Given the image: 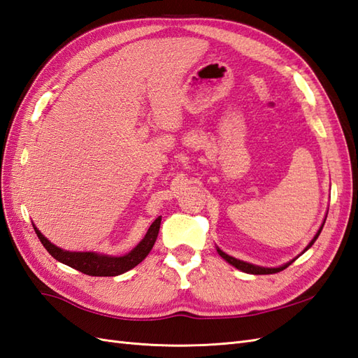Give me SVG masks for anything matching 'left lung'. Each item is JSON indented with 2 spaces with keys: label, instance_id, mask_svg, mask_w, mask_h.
Segmentation results:
<instances>
[{
  "label": "left lung",
  "instance_id": "left-lung-1",
  "mask_svg": "<svg viewBox=\"0 0 358 358\" xmlns=\"http://www.w3.org/2000/svg\"><path fill=\"white\" fill-rule=\"evenodd\" d=\"M324 223H325V222H324ZM324 223H322L320 229H319L317 234L315 235V238H313V240L310 241V245H308L307 248H305V250H308V249L313 246V243H315V241L317 240L322 228H324ZM305 250H303V252H305ZM217 252H219V255H220L223 259L228 261L229 264H232L234 267H237L238 270H241V272H246V273H250V275H270V273H278V272H281V270L289 267V266L293 263V261H294V259H293V261H290V263H287V264H284V266H281V267H261V266L250 264V263H246V261H241V259L234 258V257H231V255H228V254H224V252L220 250L219 248H217Z\"/></svg>",
  "mask_w": 358,
  "mask_h": 358
}]
</instances>
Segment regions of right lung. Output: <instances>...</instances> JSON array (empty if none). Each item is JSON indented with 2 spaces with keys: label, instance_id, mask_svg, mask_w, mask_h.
I'll list each match as a JSON object with an SVG mask.
<instances>
[{
  "label": "right lung",
  "instance_id": "add662e5",
  "mask_svg": "<svg viewBox=\"0 0 358 358\" xmlns=\"http://www.w3.org/2000/svg\"><path fill=\"white\" fill-rule=\"evenodd\" d=\"M161 226V217H158L152 224L149 231L144 235V238L138 243V245L123 257H110V255H101L97 252H69L64 250L53 243H50L43 235L39 232L36 226L33 224L34 232L38 234L41 243L48 250V254L56 258L60 263H64L69 267H73L78 272L90 276H117L127 272V270L134 268L141 261L149 255L152 250L156 238H158Z\"/></svg>",
  "mask_w": 358,
  "mask_h": 358
}]
</instances>
